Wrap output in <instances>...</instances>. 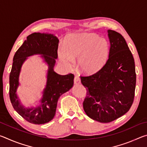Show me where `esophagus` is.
I'll return each mask as SVG.
<instances>
[{
  "instance_id": "esophagus-1",
  "label": "esophagus",
  "mask_w": 147,
  "mask_h": 147,
  "mask_svg": "<svg viewBox=\"0 0 147 147\" xmlns=\"http://www.w3.org/2000/svg\"><path fill=\"white\" fill-rule=\"evenodd\" d=\"M74 84H80V78H79L78 76H76L75 77H74Z\"/></svg>"
}]
</instances>
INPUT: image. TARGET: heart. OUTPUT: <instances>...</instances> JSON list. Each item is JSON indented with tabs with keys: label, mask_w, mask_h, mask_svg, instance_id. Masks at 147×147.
I'll use <instances>...</instances> for the list:
<instances>
[{
	"label": "heart",
	"mask_w": 147,
	"mask_h": 147,
	"mask_svg": "<svg viewBox=\"0 0 147 147\" xmlns=\"http://www.w3.org/2000/svg\"><path fill=\"white\" fill-rule=\"evenodd\" d=\"M109 54V45L105 39L95 33H81L69 37L66 45L58 49L60 61L67 67L74 63L78 58V65L87 73L98 71L106 63Z\"/></svg>",
	"instance_id": "1"
}]
</instances>
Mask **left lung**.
<instances>
[{
	"label": "left lung",
	"mask_w": 147,
	"mask_h": 147,
	"mask_svg": "<svg viewBox=\"0 0 147 147\" xmlns=\"http://www.w3.org/2000/svg\"><path fill=\"white\" fill-rule=\"evenodd\" d=\"M107 32L110 47L106 63L96 73L80 77L87 90L84 111L100 123H109L128 112L136 84L135 62L125 39L115 31Z\"/></svg>",
	"instance_id": "1"
}]
</instances>
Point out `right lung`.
Masks as SVG:
<instances>
[{
	"label": "right lung",
	"instance_id": "add662e5",
	"mask_svg": "<svg viewBox=\"0 0 147 147\" xmlns=\"http://www.w3.org/2000/svg\"><path fill=\"white\" fill-rule=\"evenodd\" d=\"M58 43L59 39L54 34L35 32L27 37L13 56L9 74V98L15 110L30 123L43 124L51 121L56 114L59 98L73 86V74L60 75L54 71ZM34 55H40L48 66L47 82L40 103L35 107L26 108L22 104L16 91L22 66L28 57Z\"/></svg>",
	"mask_w": 147,
	"mask_h": 147
}]
</instances>
